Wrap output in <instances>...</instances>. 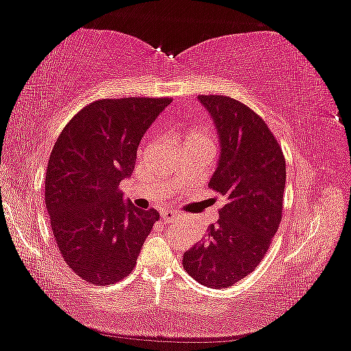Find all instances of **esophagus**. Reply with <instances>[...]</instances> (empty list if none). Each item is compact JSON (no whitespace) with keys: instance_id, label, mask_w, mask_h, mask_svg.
I'll use <instances>...</instances> for the list:
<instances>
[{"instance_id":"1","label":"esophagus","mask_w":351,"mask_h":351,"mask_svg":"<svg viewBox=\"0 0 351 351\" xmlns=\"http://www.w3.org/2000/svg\"><path fill=\"white\" fill-rule=\"evenodd\" d=\"M161 218L164 219V223H171V221H173V219L178 218V213L173 212V210H164L161 213Z\"/></svg>"}]
</instances>
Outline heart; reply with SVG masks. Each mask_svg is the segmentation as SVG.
Segmentation results:
<instances>
[{
	"instance_id": "heart-1",
	"label": "heart",
	"mask_w": 351,
	"mask_h": 351,
	"mask_svg": "<svg viewBox=\"0 0 351 351\" xmlns=\"http://www.w3.org/2000/svg\"><path fill=\"white\" fill-rule=\"evenodd\" d=\"M190 142H201V144H212V138L210 134L206 132L203 128H193L187 133L186 138V144H190Z\"/></svg>"
}]
</instances>
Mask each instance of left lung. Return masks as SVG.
I'll return each instance as SVG.
<instances>
[{
    "label": "left lung",
    "mask_w": 351,
    "mask_h": 351,
    "mask_svg": "<svg viewBox=\"0 0 351 351\" xmlns=\"http://www.w3.org/2000/svg\"><path fill=\"white\" fill-rule=\"evenodd\" d=\"M219 139L209 187L226 204L206 240L184 252L190 277L209 288L232 287L257 268L282 221L287 164L263 119L228 96H199Z\"/></svg>",
    "instance_id": "left-lung-1"
}]
</instances>
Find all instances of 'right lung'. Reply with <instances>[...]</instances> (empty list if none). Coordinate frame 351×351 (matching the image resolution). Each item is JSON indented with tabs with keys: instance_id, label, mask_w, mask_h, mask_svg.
Returning <instances> with one entry per match:
<instances>
[{
	"instance_id": "right-lung-1",
	"label": "right lung",
	"mask_w": 351,
	"mask_h": 351,
	"mask_svg": "<svg viewBox=\"0 0 351 351\" xmlns=\"http://www.w3.org/2000/svg\"><path fill=\"white\" fill-rule=\"evenodd\" d=\"M169 97L96 100L62 130L47 162L45 203L63 260L83 280L132 274L158 210L123 203L119 182L134 170L142 136Z\"/></svg>"
}]
</instances>
